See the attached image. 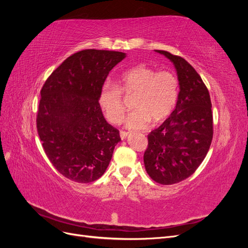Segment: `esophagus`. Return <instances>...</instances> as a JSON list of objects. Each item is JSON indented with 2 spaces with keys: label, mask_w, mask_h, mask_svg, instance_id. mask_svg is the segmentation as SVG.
Instances as JSON below:
<instances>
[{
  "label": "esophagus",
  "mask_w": 248,
  "mask_h": 248,
  "mask_svg": "<svg viewBox=\"0 0 248 248\" xmlns=\"http://www.w3.org/2000/svg\"><path fill=\"white\" fill-rule=\"evenodd\" d=\"M128 134H129V132H127V131H120V137H121L122 140H125L127 137H128Z\"/></svg>",
  "instance_id": "obj_1"
}]
</instances>
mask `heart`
Masks as SVG:
<instances>
[{
	"mask_svg": "<svg viewBox=\"0 0 248 248\" xmlns=\"http://www.w3.org/2000/svg\"><path fill=\"white\" fill-rule=\"evenodd\" d=\"M179 93V81L174 72L158 70L144 64L130 67L120 74L117 85L106 84L98 103L110 123L122 121L125 111L124 95H134V109L126 118L129 129H142L149 124L166 120L174 110Z\"/></svg>",
	"mask_w": 248,
	"mask_h": 248,
	"instance_id": "b5f03b06",
	"label": "heart"
}]
</instances>
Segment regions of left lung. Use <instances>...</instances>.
<instances>
[{"mask_svg": "<svg viewBox=\"0 0 248 248\" xmlns=\"http://www.w3.org/2000/svg\"><path fill=\"white\" fill-rule=\"evenodd\" d=\"M156 51L174 63L180 92L174 111L148 134L144 163L155 182L170 185L190 177L205 159L213 139L212 104L204 81L185 59Z\"/></svg>", "mask_w": 248, "mask_h": 248, "instance_id": "obj_1", "label": "left lung"}]
</instances>
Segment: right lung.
Returning <instances> with one entry per match:
<instances>
[{
  "instance_id": "obj_1",
  "label": "right lung",
  "mask_w": 248,
  "mask_h": 248,
  "mask_svg": "<svg viewBox=\"0 0 248 248\" xmlns=\"http://www.w3.org/2000/svg\"><path fill=\"white\" fill-rule=\"evenodd\" d=\"M124 58L121 51L79 50L52 71L41 89L37 131L52 166L71 181L99 179L121 140L104 119L98 96L109 71Z\"/></svg>"
}]
</instances>
